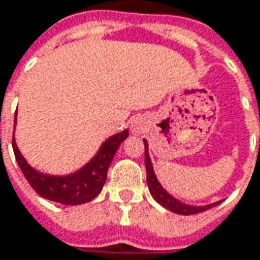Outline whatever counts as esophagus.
Listing matches in <instances>:
<instances>
[{"instance_id": "obj_1", "label": "esophagus", "mask_w": 260, "mask_h": 260, "mask_svg": "<svg viewBox=\"0 0 260 260\" xmlns=\"http://www.w3.org/2000/svg\"><path fill=\"white\" fill-rule=\"evenodd\" d=\"M146 128V120L143 117H134L131 120V129L134 134H141Z\"/></svg>"}]
</instances>
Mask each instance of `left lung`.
<instances>
[{
    "label": "left lung",
    "mask_w": 260,
    "mask_h": 260,
    "mask_svg": "<svg viewBox=\"0 0 260 260\" xmlns=\"http://www.w3.org/2000/svg\"><path fill=\"white\" fill-rule=\"evenodd\" d=\"M143 141H144V149H146L144 150V164H146V171H147V186H149L150 195L153 197L156 202H159L164 208H167L176 214H183V216L202 213V211L219 204V202H214V204H208V205H189V204H184V202L178 201L177 198H174L171 193H168L162 187V184L159 183V180L154 174L153 164H152V159L149 154V143L146 140H143Z\"/></svg>",
    "instance_id": "1"
}]
</instances>
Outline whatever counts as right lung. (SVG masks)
I'll list each match as a JSON object with an SVG mask.
<instances>
[{
	"mask_svg": "<svg viewBox=\"0 0 260 260\" xmlns=\"http://www.w3.org/2000/svg\"><path fill=\"white\" fill-rule=\"evenodd\" d=\"M16 120L17 119L14 116V128H16ZM128 135L129 131L123 129L108 137L89 162H86L77 171L65 176L46 174L31 167L28 160L23 157V154L20 153L14 137H13V152L25 178L40 197L53 202H59L63 205H80L92 201L103 190L106 184L108 167L119 146L122 144L123 140L128 138Z\"/></svg>",
	"mask_w": 260,
	"mask_h": 260,
	"instance_id": "obj_1",
	"label": "right lung"
}]
</instances>
